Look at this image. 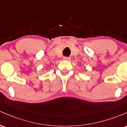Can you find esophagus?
I'll list each match as a JSON object with an SVG mask.
<instances>
[{
	"label": "esophagus",
	"instance_id": "esophagus-1",
	"mask_svg": "<svg viewBox=\"0 0 127 127\" xmlns=\"http://www.w3.org/2000/svg\"><path fill=\"white\" fill-rule=\"evenodd\" d=\"M63 60H65V61H70L71 60V58L70 57H64L63 58Z\"/></svg>",
	"mask_w": 127,
	"mask_h": 127
}]
</instances>
